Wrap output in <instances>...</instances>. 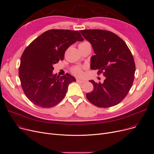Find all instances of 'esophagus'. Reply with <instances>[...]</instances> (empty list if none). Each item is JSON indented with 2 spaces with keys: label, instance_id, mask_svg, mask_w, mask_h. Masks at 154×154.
Segmentation results:
<instances>
[{
  "label": "esophagus",
  "instance_id": "obj_1",
  "mask_svg": "<svg viewBox=\"0 0 154 154\" xmlns=\"http://www.w3.org/2000/svg\"><path fill=\"white\" fill-rule=\"evenodd\" d=\"M76 81H77L78 83H85V80L79 79H76Z\"/></svg>",
  "mask_w": 154,
  "mask_h": 154
}]
</instances>
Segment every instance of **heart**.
<instances>
[{
    "label": "heart",
    "instance_id": "obj_1",
    "mask_svg": "<svg viewBox=\"0 0 154 154\" xmlns=\"http://www.w3.org/2000/svg\"><path fill=\"white\" fill-rule=\"evenodd\" d=\"M89 43L88 42H83L79 45H85V44H88ZM83 69L84 68L81 67V66H75L73 68L71 69V72L74 75L78 76V77H81L83 75Z\"/></svg>",
    "mask_w": 154,
    "mask_h": 154
}]
</instances>
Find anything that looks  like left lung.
<instances>
[{"label": "left lung", "instance_id": "1", "mask_svg": "<svg viewBox=\"0 0 154 154\" xmlns=\"http://www.w3.org/2000/svg\"><path fill=\"white\" fill-rule=\"evenodd\" d=\"M91 44L95 55L91 68L106 77L103 83L90 80L93 91L86 94L90 103L99 107H110L121 103L128 94L134 79L135 65L128 45L115 33L107 30H80Z\"/></svg>", "mask_w": 154, "mask_h": 154}]
</instances>
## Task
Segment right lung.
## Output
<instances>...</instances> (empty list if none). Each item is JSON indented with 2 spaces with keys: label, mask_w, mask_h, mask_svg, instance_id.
I'll return each instance as SVG.
<instances>
[{
  "label": "right lung",
  "mask_w": 154,
  "mask_h": 154,
  "mask_svg": "<svg viewBox=\"0 0 154 154\" xmlns=\"http://www.w3.org/2000/svg\"><path fill=\"white\" fill-rule=\"evenodd\" d=\"M83 40L78 31L52 29L41 34L25 48L19 75L23 91L32 103L49 108L65 97L68 85L76 79L68 73L60 77L53 75V65L63 60L71 45Z\"/></svg>",
  "instance_id": "right-lung-1"
}]
</instances>
